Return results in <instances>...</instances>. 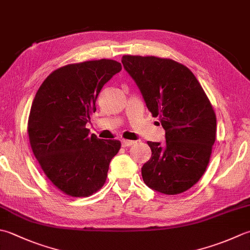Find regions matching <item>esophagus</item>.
I'll return each instance as SVG.
<instances>
[{
	"label": "esophagus",
	"instance_id": "obj_1",
	"mask_svg": "<svg viewBox=\"0 0 250 250\" xmlns=\"http://www.w3.org/2000/svg\"><path fill=\"white\" fill-rule=\"evenodd\" d=\"M121 144H122V146H124V147H128V146L135 144V142L134 141H129V140H122Z\"/></svg>",
	"mask_w": 250,
	"mask_h": 250
}]
</instances>
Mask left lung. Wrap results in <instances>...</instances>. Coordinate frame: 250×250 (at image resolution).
<instances>
[{"mask_svg": "<svg viewBox=\"0 0 250 250\" xmlns=\"http://www.w3.org/2000/svg\"><path fill=\"white\" fill-rule=\"evenodd\" d=\"M125 71L141 91L166 142H147L151 157L142 167L144 183L177 195L203 177L216 141L217 119L206 93L188 67L168 58L125 55Z\"/></svg>", "mask_w": 250, "mask_h": 250, "instance_id": "8db88e82", "label": "left lung"}]
</instances>
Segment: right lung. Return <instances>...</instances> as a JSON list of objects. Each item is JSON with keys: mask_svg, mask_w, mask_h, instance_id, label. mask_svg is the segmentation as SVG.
<instances>
[{"mask_svg": "<svg viewBox=\"0 0 250 250\" xmlns=\"http://www.w3.org/2000/svg\"><path fill=\"white\" fill-rule=\"evenodd\" d=\"M121 70L112 60L71 63L53 71L39 87L28 120L29 141L48 180L69 196H90L104 185L117 140L85 128L102 87Z\"/></svg>", "mask_w": 250, "mask_h": 250, "instance_id": "right-lung-1", "label": "right lung"}]
</instances>
